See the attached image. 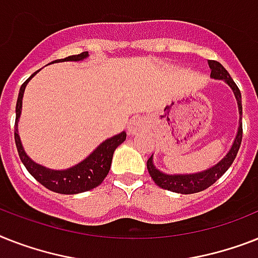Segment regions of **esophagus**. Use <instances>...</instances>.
I'll list each match as a JSON object with an SVG mask.
<instances>
[{
	"instance_id": "obj_1",
	"label": "esophagus",
	"mask_w": 258,
	"mask_h": 258,
	"mask_svg": "<svg viewBox=\"0 0 258 258\" xmlns=\"http://www.w3.org/2000/svg\"><path fill=\"white\" fill-rule=\"evenodd\" d=\"M140 130H142V123H140V119L134 118L133 120H131V123L128 124V127H127V133H128V135H136V134L139 133Z\"/></svg>"
}]
</instances>
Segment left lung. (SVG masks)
Returning <instances> with one entry per match:
<instances>
[{
    "label": "left lung",
    "mask_w": 258,
    "mask_h": 258,
    "mask_svg": "<svg viewBox=\"0 0 258 258\" xmlns=\"http://www.w3.org/2000/svg\"><path fill=\"white\" fill-rule=\"evenodd\" d=\"M209 69H211V78L213 79H221L227 83L232 89L234 94V98L237 100L238 107V130L234 138V142L232 144L231 150L228 151V154L220 160L217 164L213 167H209L208 169H204L202 172L196 173H176V175H168L162 171H159L154 165V155H151V158L147 160V169L150 172V176L155 181L156 185H159L163 189L172 190L176 194L189 195L196 194V192H202L211 187L213 183H216L220 177L223 176L224 173L227 172L228 168L231 167L233 160L236 159V155L238 152V148L241 146L242 139V104H241V93L238 90L237 85L234 83L231 75L225 70L223 64L217 62V60L208 59Z\"/></svg>",
    "instance_id": "8db88e82"
}]
</instances>
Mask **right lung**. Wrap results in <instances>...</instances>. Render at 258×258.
<instances>
[{"mask_svg":"<svg viewBox=\"0 0 258 258\" xmlns=\"http://www.w3.org/2000/svg\"><path fill=\"white\" fill-rule=\"evenodd\" d=\"M89 56V51H83L78 55H70L64 59H58L55 62H64V60H82ZM39 71V70H38ZM38 71H35L24 82L21 86L18 99L16 106V127H14V139L16 146L18 150L21 162L24 163L26 169L31 176L34 177L38 183H41L47 189L62 195H75L86 192V190L94 189L98 187L104 177L107 176L110 171L111 162H112V155L118 146L125 140V133L118 134L112 136L110 139L104 140L100 143L91 154L86 159H83L78 164L73 165L68 169H50L46 168L45 165L33 162L27 154L25 152L22 143H21L20 134H18V122H20L21 111H22V96L25 93V87L27 86L29 81L34 77Z\"/></svg>","mask_w":258,"mask_h":258,"instance_id":"add662e5","label":"right lung"}]
</instances>
